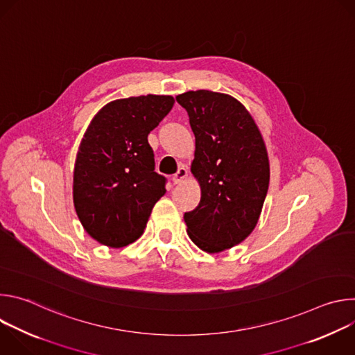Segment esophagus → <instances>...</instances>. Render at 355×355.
Masks as SVG:
<instances>
[{"label":"esophagus","instance_id":"34e87169","mask_svg":"<svg viewBox=\"0 0 355 355\" xmlns=\"http://www.w3.org/2000/svg\"><path fill=\"white\" fill-rule=\"evenodd\" d=\"M187 175H188V170H187L185 167H180V168H178V171L173 175V181H174V184H180V182H182V181L187 178Z\"/></svg>","mask_w":355,"mask_h":355}]
</instances>
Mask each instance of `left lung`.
Listing matches in <instances>:
<instances>
[{"mask_svg":"<svg viewBox=\"0 0 355 355\" xmlns=\"http://www.w3.org/2000/svg\"><path fill=\"white\" fill-rule=\"evenodd\" d=\"M195 135L191 173L199 205L184 215L189 239L220 252L247 239L259 223L270 184L264 139L245 107L232 95L198 89L177 95Z\"/></svg>","mask_w":355,"mask_h":355,"instance_id":"left-lung-1","label":"left lung"}]
</instances>
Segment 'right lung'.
Wrapping results in <instances>:
<instances>
[{
	"label": "right lung",
	"instance_id": "obj_1",
	"mask_svg": "<svg viewBox=\"0 0 355 355\" xmlns=\"http://www.w3.org/2000/svg\"><path fill=\"white\" fill-rule=\"evenodd\" d=\"M174 103L171 95L153 94L115 99L89 122L76 157L73 202L98 243L119 248L136 241L166 193L147 136Z\"/></svg>",
	"mask_w": 355,
	"mask_h": 355
}]
</instances>
